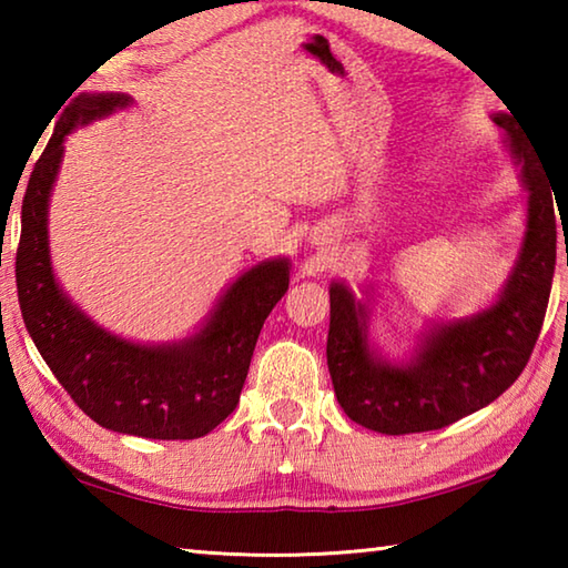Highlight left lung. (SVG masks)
I'll return each mask as SVG.
<instances>
[{"instance_id": "1", "label": "left lung", "mask_w": 568, "mask_h": 568, "mask_svg": "<svg viewBox=\"0 0 568 568\" xmlns=\"http://www.w3.org/2000/svg\"><path fill=\"white\" fill-rule=\"evenodd\" d=\"M494 122L506 130L528 190L526 240L496 305L468 321L438 325L426 335L416 358L390 365L368 348L365 307L353 301L345 285H331L325 353L335 396L351 420L378 434L438 430L488 406L521 376L541 333L559 223L551 175L511 114H496Z\"/></svg>"}]
</instances>
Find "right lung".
I'll list each match as a JSON object with an SVG mask.
<instances>
[{"label": "right lung", "instance_id": "obj_1", "mask_svg": "<svg viewBox=\"0 0 568 568\" xmlns=\"http://www.w3.org/2000/svg\"><path fill=\"white\" fill-rule=\"evenodd\" d=\"M124 104L128 94H80L34 162L17 247L19 311L54 378L94 423L118 434L190 440L210 434L235 410L257 335L287 291V261H267L237 277L205 328L185 343L134 345L77 311L50 267L47 205L67 134Z\"/></svg>", "mask_w": 568, "mask_h": 568}]
</instances>
